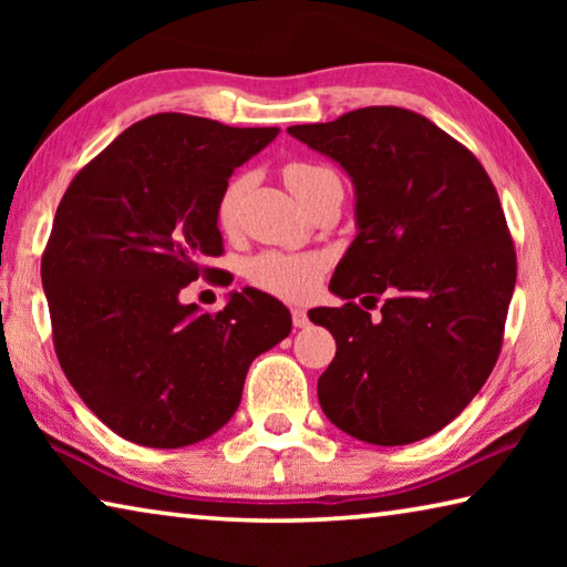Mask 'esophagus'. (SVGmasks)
<instances>
[{
  "mask_svg": "<svg viewBox=\"0 0 567 567\" xmlns=\"http://www.w3.org/2000/svg\"><path fill=\"white\" fill-rule=\"evenodd\" d=\"M292 324L295 328H307V324H310V318H307V312L302 310V307H295L292 310Z\"/></svg>",
  "mask_w": 567,
  "mask_h": 567,
  "instance_id": "1",
  "label": "esophagus"
}]
</instances>
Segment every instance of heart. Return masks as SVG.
Here are the masks:
<instances>
[{
	"instance_id": "1",
	"label": "heart",
	"mask_w": 567,
	"mask_h": 567,
	"mask_svg": "<svg viewBox=\"0 0 567 567\" xmlns=\"http://www.w3.org/2000/svg\"><path fill=\"white\" fill-rule=\"evenodd\" d=\"M285 185L292 195L305 203L322 182L338 179L332 169L310 162H290L282 169ZM245 179H229L223 195L217 199V225L229 233L237 225L239 203H243ZM322 260L318 255H292V252H262L247 262V280L260 290L285 297V300H302L318 290L322 277Z\"/></svg>"
}]
</instances>
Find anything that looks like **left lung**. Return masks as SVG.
Masks as SVG:
<instances>
[{
  "instance_id": "obj_1",
  "label": "left lung",
  "mask_w": 567,
  "mask_h": 567,
  "mask_svg": "<svg viewBox=\"0 0 567 567\" xmlns=\"http://www.w3.org/2000/svg\"><path fill=\"white\" fill-rule=\"evenodd\" d=\"M354 187L352 239L315 324L338 352L318 380L320 408L372 445L435 435L467 408L501 354L515 290V247L491 177L437 124L402 107H362L287 127ZM389 295L372 321L349 300Z\"/></svg>"
}]
</instances>
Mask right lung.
Segmentation results:
<instances>
[{"mask_svg": "<svg viewBox=\"0 0 567 567\" xmlns=\"http://www.w3.org/2000/svg\"><path fill=\"white\" fill-rule=\"evenodd\" d=\"M277 127L162 112L132 124L66 187L42 257L54 350L104 425L147 447L215 435L257 354L292 330L272 295L229 292L217 315L179 292L223 255L217 199Z\"/></svg>", "mask_w": 567, "mask_h": 567, "instance_id": "right-lung-1", "label": "right lung"}]
</instances>
